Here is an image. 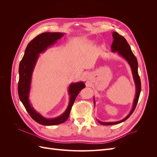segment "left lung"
I'll list each match as a JSON object with an SVG mask.
<instances>
[{
	"mask_svg": "<svg viewBox=\"0 0 157 157\" xmlns=\"http://www.w3.org/2000/svg\"><path fill=\"white\" fill-rule=\"evenodd\" d=\"M113 42L111 45V51L113 52H117L118 54L122 57L123 58L126 60L128 64L130 65L131 69H132V73L133 75V78H134V80L136 85V96L134 100V103H133V107L131 109L130 113L124 118H123L122 120L117 121V122H101L98 120V122L99 124L102 125H114V124H117L121 123L122 122L125 121L126 119L130 117V115L134 112L135 110V108L136 107V105L138 101L139 97L141 92V80L140 78L138 75V64H137V61L136 58L134 54H133V52L130 48V45L128 44V42L122 36L120 35L117 32H113ZM94 105H95V98H94Z\"/></svg>",
	"mask_w": 157,
	"mask_h": 157,
	"instance_id": "obj_1",
	"label": "left lung"
}]
</instances>
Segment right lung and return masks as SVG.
<instances>
[{"label": "right lung", "instance_id": "obj_1", "mask_svg": "<svg viewBox=\"0 0 157 157\" xmlns=\"http://www.w3.org/2000/svg\"><path fill=\"white\" fill-rule=\"evenodd\" d=\"M64 35L63 33H43L33 39L25 51L19 66L18 95L20 101L24 105L28 113L36 122L44 126L58 125L67 120L70 111L76 98L80 90L85 88L83 82L71 83L69 86L68 92L70 95L69 105L65 112L58 117L47 118L41 115L33 107L29 101V93L33 70L35 69L39 54L44 52L47 48L54 44L57 40Z\"/></svg>", "mask_w": 157, "mask_h": 157}]
</instances>
